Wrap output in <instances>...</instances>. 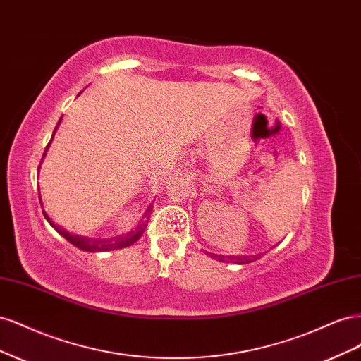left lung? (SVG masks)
I'll list each match as a JSON object with an SVG mask.
<instances>
[{
    "instance_id": "obj_1",
    "label": "left lung",
    "mask_w": 361,
    "mask_h": 361,
    "mask_svg": "<svg viewBox=\"0 0 361 361\" xmlns=\"http://www.w3.org/2000/svg\"><path fill=\"white\" fill-rule=\"evenodd\" d=\"M257 257H255V256H251V257H248V256H231L228 257V260H232V262H235V264H239V265H244V264H250V262H253V260H256ZM218 260L220 262H226V259H224V256H218ZM227 260V262H228Z\"/></svg>"
}]
</instances>
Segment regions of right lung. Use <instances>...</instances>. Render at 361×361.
Returning a JSON list of instances; mask_svg holds the SVG:
<instances>
[{
	"label": "right lung",
	"mask_w": 361,
	"mask_h": 361,
	"mask_svg": "<svg viewBox=\"0 0 361 361\" xmlns=\"http://www.w3.org/2000/svg\"><path fill=\"white\" fill-rule=\"evenodd\" d=\"M60 122H61V118L59 120V123H57L56 129H54L51 141H49L47 149H45V154H43L42 161H43V158L47 157V152H48V149H49V146H51V143H52L54 134H56V130H57ZM39 170H40V166H39ZM147 211H149V209H147ZM43 215H45L48 223H49L54 228H56V231H57L64 239H68V241H69L71 244H73L76 248H80V250H82V251H90V253H97V251L120 250V248H125V247L133 245L134 243H137L138 239L141 238V235H143L145 228H146V226H147V220H146L143 224H140L134 232H130V233H128V235H125V236H116V238H110V239H92V238H85V236H80V235H72L71 232L64 231V228H61L60 226L54 224V221H51V218L48 216V214H47L45 211H43ZM146 215H147V214H146Z\"/></svg>",
	"instance_id": "right-lung-1"
}]
</instances>
